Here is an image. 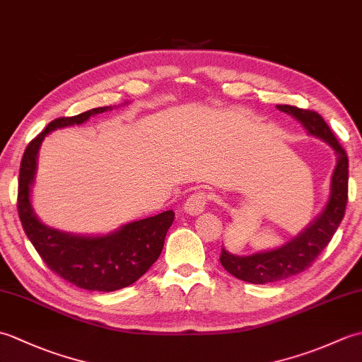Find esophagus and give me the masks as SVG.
<instances>
[{
	"instance_id": "1",
	"label": "esophagus",
	"mask_w": 362,
	"mask_h": 362,
	"mask_svg": "<svg viewBox=\"0 0 362 362\" xmlns=\"http://www.w3.org/2000/svg\"><path fill=\"white\" fill-rule=\"evenodd\" d=\"M209 193L204 189H197L194 191L193 194H189L187 202L183 204V210H185L188 214H199L201 211H204L206 202H209Z\"/></svg>"
}]
</instances>
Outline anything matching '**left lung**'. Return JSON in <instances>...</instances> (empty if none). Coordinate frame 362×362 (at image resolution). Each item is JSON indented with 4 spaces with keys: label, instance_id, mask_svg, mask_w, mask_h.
I'll return each instance as SVG.
<instances>
[{
    "label": "left lung",
    "instance_id": "1",
    "mask_svg": "<svg viewBox=\"0 0 362 362\" xmlns=\"http://www.w3.org/2000/svg\"><path fill=\"white\" fill-rule=\"evenodd\" d=\"M276 109L291 115L308 129L314 136L327 141L336 151L337 163L332 177V194L324 211L294 240L283 247L253 253L249 257H238L226 249L221 252V264L236 279L253 284H266L286 280L308 269L320 255L339 227L345 214L349 199V157L337 141L333 130L317 112L298 109L294 105H276Z\"/></svg>",
    "mask_w": 362,
    "mask_h": 362
}]
</instances>
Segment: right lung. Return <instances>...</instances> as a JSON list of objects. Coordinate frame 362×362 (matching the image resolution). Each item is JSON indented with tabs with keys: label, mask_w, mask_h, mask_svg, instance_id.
<instances>
[{
	"label": "right lung",
	"mask_w": 362,
	"mask_h": 362,
	"mask_svg": "<svg viewBox=\"0 0 362 362\" xmlns=\"http://www.w3.org/2000/svg\"><path fill=\"white\" fill-rule=\"evenodd\" d=\"M110 107H98L76 117L51 121L43 132L30 141L20 163L18 214L29 241L54 274L82 289L110 292L135 283L156 263L165 244L174 211L130 222L107 236H76L43 226L35 218L29 201L34 180L37 153L46 134L54 129L82 124L91 115L107 112Z\"/></svg>",
	"instance_id": "right-lung-1"
}]
</instances>
